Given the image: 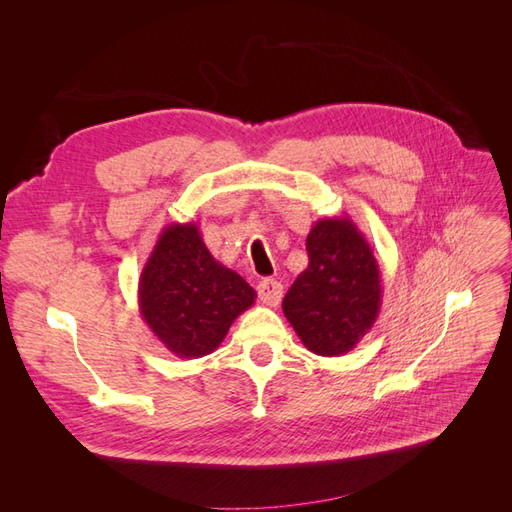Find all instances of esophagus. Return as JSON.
Wrapping results in <instances>:
<instances>
[{"label": "esophagus", "instance_id": "34e87169", "mask_svg": "<svg viewBox=\"0 0 512 512\" xmlns=\"http://www.w3.org/2000/svg\"><path fill=\"white\" fill-rule=\"evenodd\" d=\"M256 290H258L260 301L267 305H277L282 299V284L277 280H262Z\"/></svg>", "mask_w": 512, "mask_h": 512}]
</instances>
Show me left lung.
<instances>
[{
	"label": "left lung",
	"instance_id": "obj_1",
	"mask_svg": "<svg viewBox=\"0 0 512 512\" xmlns=\"http://www.w3.org/2000/svg\"><path fill=\"white\" fill-rule=\"evenodd\" d=\"M305 245L309 265L284 297V316L307 350L346 354L380 314L378 260L348 213L318 220Z\"/></svg>",
	"mask_w": 512,
	"mask_h": 512
}]
</instances>
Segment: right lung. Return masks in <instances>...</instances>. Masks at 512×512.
I'll use <instances>...</instances> for the list:
<instances>
[{"label":"right lung","mask_w":512,"mask_h":512,"mask_svg":"<svg viewBox=\"0 0 512 512\" xmlns=\"http://www.w3.org/2000/svg\"><path fill=\"white\" fill-rule=\"evenodd\" d=\"M254 301V288L211 256L194 222L164 226L138 280L143 320L179 359L211 354Z\"/></svg>","instance_id":"1"}]
</instances>
